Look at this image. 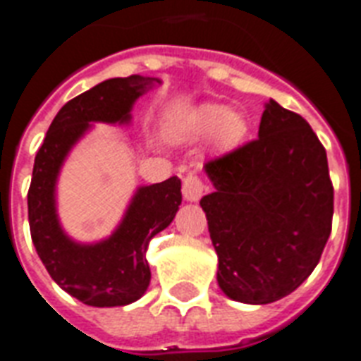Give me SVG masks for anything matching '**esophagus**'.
<instances>
[{
  "instance_id": "obj_1",
  "label": "esophagus",
  "mask_w": 361,
  "mask_h": 361,
  "mask_svg": "<svg viewBox=\"0 0 361 361\" xmlns=\"http://www.w3.org/2000/svg\"><path fill=\"white\" fill-rule=\"evenodd\" d=\"M206 185L202 183L199 176L195 174H187L183 178V199L187 202H199L200 197L204 195Z\"/></svg>"
}]
</instances>
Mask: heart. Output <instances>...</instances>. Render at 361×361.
Wrapping results in <instances>:
<instances>
[{"label":"heart","mask_w":361,"mask_h":361,"mask_svg":"<svg viewBox=\"0 0 361 361\" xmlns=\"http://www.w3.org/2000/svg\"><path fill=\"white\" fill-rule=\"evenodd\" d=\"M247 132L250 125L246 115L224 104H202L189 115L185 125L187 136L192 140L210 136L212 145L221 153L240 147Z\"/></svg>","instance_id":"1"}]
</instances>
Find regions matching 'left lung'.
Masks as SVG:
<instances>
[{
  "instance_id": "obj_1",
  "label": "left lung",
  "mask_w": 361,
  "mask_h": 361,
  "mask_svg": "<svg viewBox=\"0 0 361 361\" xmlns=\"http://www.w3.org/2000/svg\"><path fill=\"white\" fill-rule=\"evenodd\" d=\"M204 172L214 191L200 206L221 291L246 305L290 295L318 265L334 217L326 149L309 123L269 100L257 140Z\"/></svg>"
}]
</instances>
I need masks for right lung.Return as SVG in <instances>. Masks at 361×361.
I'll return each mask as SVG.
<instances>
[{
	"label": "right lung",
	"mask_w": 361,
	"mask_h": 361,
	"mask_svg": "<svg viewBox=\"0 0 361 361\" xmlns=\"http://www.w3.org/2000/svg\"><path fill=\"white\" fill-rule=\"evenodd\" d=\"M155 85H161L155 77H115L75 96L56 114L35 155L27 191L32 242L51 279L89 307H125L147 291V244L180 210L181 181L174 176L161 183L140 185L111 235L98 242H79L60 224V170L94 123L128 125L136 100Z\"/></svg>",
	"instance_id": "1"
}]
</instances>
